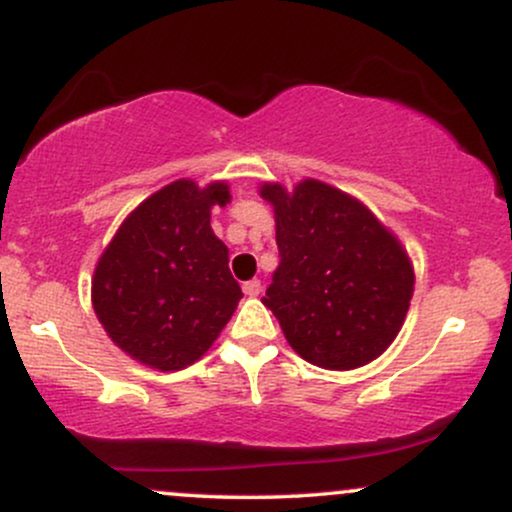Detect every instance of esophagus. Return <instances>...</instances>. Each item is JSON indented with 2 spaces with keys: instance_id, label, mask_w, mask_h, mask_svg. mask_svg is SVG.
Wrapping results in <instances>:
<instances>
[{
  "instance_id": "esophagus-1",
  "label": "esophagus",
  "mask_w": 512,
  "mask_h": 512,
  "mask_svg": "<svg viewBox=\"0 0 512 512\" xmlns=\"http://www.w3.org/2000/svg\"><path fill=\"white\" fill-rule=\"evenodd\" d=\"M243 293L248 298H257L262 293V284H260V279H250V281H245L243 284Z\"/></svg>"
}]
</instances>
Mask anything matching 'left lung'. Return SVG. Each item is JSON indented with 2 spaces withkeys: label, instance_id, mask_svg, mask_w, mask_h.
Instances as JSON below:
<instances>
[{
  "label": "left lung",
  "instance_id": "8db88e82",
  "mask_svg": "<svg viewBox=\"0 0 512 512\" xmlns=\"http://www.w3.org/2000/svg\"><path fill=\"white\" fill-rule=\"evenodd\" d=\"M272 204L279 269L262 303L298 356L354 370L385 354L407 320L414 264L361 199L305 178L286 190L262 182Z\"/></svg>",
  "mask_w": 512,
  "mask_h": 512
}]
</instances>
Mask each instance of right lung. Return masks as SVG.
I'll list each match as a JSON object with an SVG mask.
<instances>
[{"label": "right lung", "mask_w": 512, "mask_h": 512, "mask_svg": "<svg viewBox=\"0 0 512 512\" xmlns=\"http://www.w3.org/2000/svg\"><path fill=\"white\" fill-rule=\"evenodd\" d=\"M231 185L180 178L127 214L98 257L91 303L105 334L132 361L173 373L199 361L240 301L228 248L211 231V209Z\"/></svg>", "instance_id": "obj_1"}]
</instances>
